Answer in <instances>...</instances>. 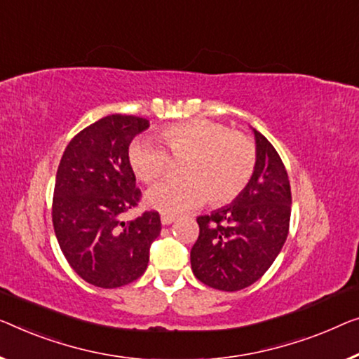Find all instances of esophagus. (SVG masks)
I'll return each mask as SVG.
<instances>
[{"mask_svg": "<svg viewBox=\"0 0 359 359\" xmlns=\"http://www.w3.org/2000/svg\"><path fill=\"white\" fill-rule=\"evenodd\" d=\"M175 221L174 216H170V214H161V224L163 226H169V224H172Z\"/></svg>", "mask_w": 359, "mask_h": 359, "instance_id": "1", "label": "esophagus"}]
</instances>
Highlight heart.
I'll use <instances>...</instances> for the list:
<instances>
[{
	"mask_svg": "<svg viewBox=\"0 0 359 359\" xmlns=\"http://www.w3.org/2000/svg\"><path fill=\"white\" fill-rule=\"evenodd\" d=\"M156 143L135 140L128 147V163L143 184H154L168 174L172 161H184V179L165 180L147 194L148 206L170 214L232 203L247 189L256 168V147L250 137L231 130L221 122L194 119L161 128Z\"/></svg>",
	"mask_w": 359,
	"mask_h": 359,
	"instance_id": "obj_1",
	"label": "heart"
}]
</instances>
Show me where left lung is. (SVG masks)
<instances>
[{"label": "left lung", "instance_id": "1", "mask_svg": "<svg viewBox=\"0 0 359 359\" xmlns=\"http://www.w3.org/2000/svg\"><path fill=\"white\" fill-rule=\"evenodd\" d=\"M256 168L247 189L232 205L198 216L190 251L200 282L224 292L250 287L264 276L285 243L292 191L285 165L271 142L255 130Z\"/></svg>", "mask_w": 359, "mask_h": 359}]
</instances>
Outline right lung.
I'll use <instances>...</instances> for the list:
<instances>
[{"instance_id": "add662e5", "label": "right lung", "mask_w": 359, "mask_h": 359, "mask_svg": "<svg viewBox=\"0 0 359 359\" xmlns=\"http://www.w3.org/2000/svg\"><path fill=\"white\" fill-rule=\"evenodd\" d=\"M148 127L138 116H106L69 142L57 168L51 210L57 243L72 269L95 287L137 280L161 232L158 211L121 219L140 203L128 145Z\"/></svg>"}]
</instances>
